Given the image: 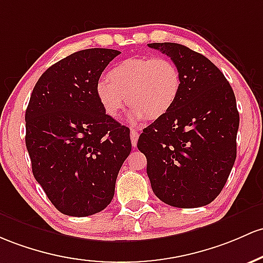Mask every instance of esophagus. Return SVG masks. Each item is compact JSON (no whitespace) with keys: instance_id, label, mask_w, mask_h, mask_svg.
Segmentation results:
<instances>
[{"instance_id":"34e87169","label":"esophagus","mask_w":263,"mask_h":263,"mask_svg":"<svg viewBox=\"0 0 263 263\" xmlns=\"http://www.w3.org/2000/svg\"><path fill=\"white\" fill-rule=\"evenodd\" d=\"M137 141H138V132L135 128L131 129V143L132 146H136L137 145Z\"/></svg>"}]
</instances>
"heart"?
Masks as SVG:
<instances>
[{
	"label": "heart",
	"mask_w": 263,
	"mask_h": 263,
	"mask_svg": "<svg viewBox=\"0 0 263 263\" xmlns=\"http://www.w3.org/2000/svg\"><path fill=\"white\" fill-rule=\"evenodd\" d=\"M107 77L97 81L95 93L112 118L120 116L127 101L136 120H155L174 107L181 91V72L167 57H129L115 65Z\"/></svg>",
	"instance_id": "b5f03b06"
}]
</instances>
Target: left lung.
Wrapping results in <instances>:
<instances>
[{"mask_svg": "<svg viewBox=\"0 0 263 263\" xmlns=\"http://www.w3.org/2000/svg\"><path fill=\"white\" fill-rule=\"evenodd\" d=\"M181 72L175 106L143 129L152 191L180 209L206 206L220 195L236 160L239 115L229 81L209 59L180 43H148Z\"/></svg>", "mask_w": 263, "mask_h": 263, "instance_id": "1", "label": "left lung"}]
</instances>
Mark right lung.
<instances>
[{
    "label": "right lung",
    "instance_id": "1",
    "mask_svg": "<svg viewBox=\"0 0 263 263\" xmlns=\"http://www.w3.org/2000/svg\"><path fill=\"white\" fill-rule=\"evenodd\" d=\"M121 52L82 50L52 65L26 109V147L36 181L63 215L86 217L111 203L131 152L129 129L107 116L95 86Z\"/></svg>",
    "mask_w": 263,
    "mask_h": 263
}]
</instances>
